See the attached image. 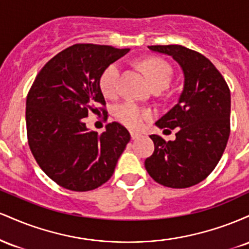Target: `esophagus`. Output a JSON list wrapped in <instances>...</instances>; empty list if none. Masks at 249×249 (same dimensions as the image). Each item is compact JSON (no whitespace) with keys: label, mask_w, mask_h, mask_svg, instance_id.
<instances>
[{"label":"esophagus","mask_w":249,"mask_h":249,"mask_svg":"<svg viewBox=\"0 0 249 249\" xmlns=\"http://www.w3.org/2000/svg\"><path fill=\"white\" fill-rule=\"evenodd\" d=\"M130 133H131V138H132L133 141H134V139H138V138H141V137H142V134H141V133L134 132V131H131Z\"/></svg>","instance_id":"34e87169"}]
</instances>
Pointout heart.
I'll use <instances>...</instances> for the list:
<instances>
[{"instance_id": "obj_1", "label": "heart", "mask_w": 249, "mask_h": 249, "mask_svg": "<svg viewBox=\"0 0 249 249\" xmlns=\"http://www.w3.org/2000/svg\"><path fill=\"white\" fill-rule=\"evenodd\" d=\"M142 67L150 78L154 88H166L172 79V68L164 59L158 57L144 59ZM119 76H121V64L112 63L103 71L99 78V87L102 92L107 98H115L119 91ZM116 117L125 126L139 128L144 123L152 118V111L133 102H125L116 107Z\"/></svg>"}]
</instances>
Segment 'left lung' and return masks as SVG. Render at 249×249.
Segmentation results:
<instances>
[{"label": "left lung", "instance_id": "left-lung-1", "mask_svg": "<svg viewBox=\"0 0 249 249\" xmlns=\"http://www.w3.org/2000/svg\"><path fill=\"white\" fill-rule=\"evenodd\" d=\"M172 56L184 72L179 101L156 125L176 128V141L152 134L154 152L145 168L154 181L171 188L199 184L215 168L231 133V91L220 71L204 55L182 45H150Z\"/></svg>", "mask_w": 249, "mask_h": 249}]
</instances>
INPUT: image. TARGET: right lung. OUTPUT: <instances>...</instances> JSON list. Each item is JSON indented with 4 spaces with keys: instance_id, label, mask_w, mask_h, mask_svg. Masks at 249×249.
Here are the masks:
<instances>
[{
    "instance_id": "obj_1",
    "label": "right lung",
    "mask_w": 249,
    "mask_h": 249,
    "mask_svg": "<svg viewBox=\"0 0 249 249\" xmlns=\"http://www.w3.org/2000/svg\"><path fill=\"white\" fill-rule=\"evenodd\" d=\"M128 51L78 43L53 56L37 73L27 96L28 144L43 172L59 186L92 191L115 172L130 133L112 122L99 134L89 130L84 118L102 111L107 119L99 78Z\"/></svg>"
}]
</instances>
